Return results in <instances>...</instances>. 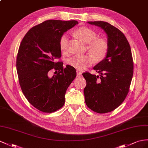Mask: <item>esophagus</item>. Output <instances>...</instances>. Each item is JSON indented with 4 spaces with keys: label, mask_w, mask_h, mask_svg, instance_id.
Listing matches in <instances>:
<instances>
[{
    "label": "esophagus",
    "mask_w": 148,
    "mask_h": 148,
    "mask_svg": "<svg viewBox=\"0 0 148 148\" xmlns=\"http://www.w3.org/2000/svg\"><path fill=\"white\" fill-rule=\"evenodd\" d=\"M77 77H80V76H82V73H81V72H79V71H77Z\"/></svg>",
    "instance_id": "esophagus-1"
}]
</instances>
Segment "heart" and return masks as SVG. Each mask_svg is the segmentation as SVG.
I'll return each instance as SVG.
<instances>
[{
  "mask_svg": "<svg viewBox=\"0 0 148 148\" xmlns=\"http://www.w3.org/2000/svg\"><path fill=\"white\" fill-rule=\"evenodd\" d=\"M75 34L86 45V50L89 54L75 55L67 60L69 66L77 70H84L94 62L103 61L106 58L109 52V44L103 38L97 37V33L94 30L87 27H79L75 31ZM60 50L65 54L68 50V38L66 34L59 39Z\"/></svg>",
  "mask_w": 148,
  "mask_h": 148,
  "instance_id": "heart-1",
  "label": "heart"
}]
</instances>
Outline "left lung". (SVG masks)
<instances>
[{
    "label": "left lung",
    "mask_w": 148,
    "mask_h": 148,
    "mask_svg": "<svg viewBox=\"0 0 148 148\" xmlns=\"http://www.w3.org/2000/svg\"><path fill=\"white\" fill-rule=\"evenodd\" d=\"M88 23L106 32L109 52L106 59L94 67L99 75L89 72L82 74L86 81L85 102L92 111L107 113L119 107L130 90L134 68L132 52L126 37L114 26L104 21Z\"/></svg>",
    "instance_id": "8db88e82"
}]
</instances>
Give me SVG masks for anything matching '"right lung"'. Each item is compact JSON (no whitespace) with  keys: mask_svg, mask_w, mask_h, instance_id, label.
<instances>
[{"mask_svg":"<svg viewBox=\"0 0 148 148\" xmlns=\"http://www.w3.org/2000/svg\"><path fill=\"white\" fill-rule=\"evenodd\" d=\"M76 21L47 20L32 27L20 44L16 67L18 82L29 103L45 113L55 112L65 103L68 87L76 77L75 68L64 67L59 39ZM57 73L52 78L50 72Z\"/></svg>","mask_w":148,"mask_h":148,"instance_id":"obj_1","label":"right lung"}]
</instances>
